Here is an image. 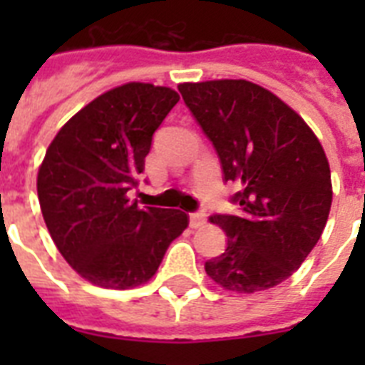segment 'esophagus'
<instances>
[{"mask_svg":"<svg viewBox=\"0 0 365 365\" xmlns=\"http://www.w3.org/2000/svg\"><path fill=\"white\" fill-rule=\"evenodd\" d=\"M205 222H206V214L205 212H191V214H189V225H191V227H200V225H205Z\"/></svg>","mask_w":365,"mask_h":365,"instance_id":"obj_1","label":"esophagus"}]
</instances>
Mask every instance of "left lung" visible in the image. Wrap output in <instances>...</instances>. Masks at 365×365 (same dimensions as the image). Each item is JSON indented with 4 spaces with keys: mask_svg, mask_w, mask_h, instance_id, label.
<instances>
[{
    "mask_svg": "<svg viewBox=\"0 0 365 365\" xmlns=\"http://www.w3.org/2000/svg\"><path fill=\"white\" fill-rule=\"evenodd\" d=\"M195 121L216 149L223 180L237 183L239 216L210 217L227 235L206 274L237 294L292 277L322 235L331 208V174L322 145L271 91L220 79L178 85Z\"/></svg>",
    "mask_w": 365,
    "mask_h": 365,
    "instance_id": "obj_1",
    "label": "left lung"
}]
</instances>
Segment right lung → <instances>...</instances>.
Masks as SVG:
<instances>
[{
	"label": "right lung",
	"mask_w": 365,
	"mask_h": 365,
	"mask_svg": "<svg viewBox=\"0 0 365 365\" xmlns=\"http://www.w3.org/2000/svg\"><path fill=\"white\" fill-rule=\"evenodd\" d=\"M180 94L126 83L100 94L66 123L37 172L43 220L64 259L85 280L111 289L148 282L187 214L128 199L155 130Z\"/></svg>",
	"instance_id": "1"
}]
</instances>
